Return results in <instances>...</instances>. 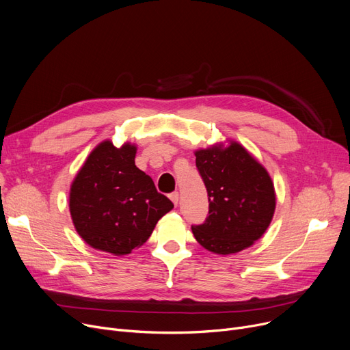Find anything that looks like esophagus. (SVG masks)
Instances as JSON below:
<instances>
[{"mask_svg":"<svg viewBox=\"0 0 350 350\" xmlns=\"http://www.w3.org/2000/svg\"><path fill=\"white\" fill-rule=\"evenodd\" d=\"M170 200L173 201V204H174V205H177V204H178V200H180V194H178L177 191L172 193V194H170Z\"/></svg>","mask_w":350,"mask_h":350,"instance_id":"1","label":"esophagus"}]
</instances>
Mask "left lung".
<instances>
[{"instance_id":"obj_1","label":"left lung","mask_w":350,"mask_h":350,"mask_svg":"<svg viewBox=\"0 0 350 350\" xmlns=\"http://www.w3.org/2000/svg\"><path fill=\"white\" fill-rule=\"evenodd\" d=\"M196 165L209 201L204 224L191 226L197 242L209 252L230 254L260 239L275 208L267 170L235 141L197 150Z\"/></svg>"}]
</instances>
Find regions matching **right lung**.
Here are the masks:
<instances>
[{"mask_svg": "<svg viewBox=\"0 0 350 350\" xmlns=\"http://www.w3.org/2000/svg\"><path fill=\"white\" fill-rule=\"evenodd\" d=\"M136 146L101 142L72 183L70 214L77 234L91 247L122 256L142 246L174 206L153 180L135 166Z\"/></svg>", "mask_w": 350, "mask_h": 350, "instance_id": "obj_1", "label": "right lung"}]
</instances>
